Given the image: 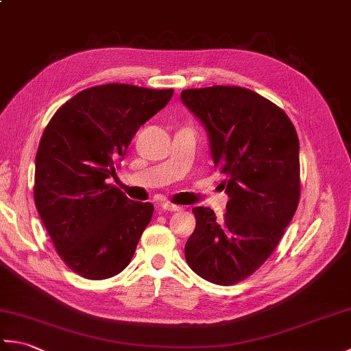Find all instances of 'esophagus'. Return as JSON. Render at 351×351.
Returning <instances> with one entry per match:
<instances>
[{
  "label": "esophagus",
  "mask_w": 351,
  "mask_h": 351,
  "mask_svg": "<svg viewBox=\"0 0 351 351\" xmlns=\"http://www.w3.org/2000/svg\"><path fill=\"white\" fill-rule=\"evenodd\" d=\"M161 211H166V213H175V211H181V206L173 205V204H169V202H162L160 204Z\"/></svg>",
  "instance_id": "1"
}]
</instances>
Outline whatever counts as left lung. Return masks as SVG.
<instances>
[{
    "mask_svg": "<svg viewBox=\"0 0 351 351\" xmlns=\"http://www.w3.org/2000/svg\"><path fill=\"white\" fill-rule=\"evenodd\" d=\"M181 99L205 126L229 196L221 220L210 208H193L185 259L202 279L234 285L265 263L295 214L299 137L285 111L249 88H187Z\"/></svg>",
    "mask_w": 351,
    "mask_h": 351,
    "instance_id": "8db88e82",
    "label": "left lung"
}]
</instances>
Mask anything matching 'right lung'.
I'll return each mask as SVG.
<instances>
[{"mask_svg": "<svg viewBox=\"0 0 351 351\" xmlns=\"http://www.w3.org/2000/svg\"><path fill=\"white\" fill-rule=\"evenodd\" d=\"M173 90L102 84L77 93L56 111L36 154L34 202L64 264L101 280L131 263L152 219L107 181L143 123L167 106Z\"/></svg>", "mask_w": 351, "mask_h": 351, "instance_id": "1", "label": "right lung"}]
</instances>
